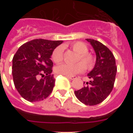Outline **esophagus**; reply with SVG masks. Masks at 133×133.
Wrapping results in <instances>:
<instances>
[{
	"label": "esophagus",
	"mask_w": 133,
	"mask_h": 133,
	"mask_svg": "<svg viewBox=\"0 0 133 133\" xmlns=\"http://www.w3.org/2000/svg\"><path fill=\"white\" fill-rule=\"evenodd\" d=\"M66 77L68 78H69V79H70V80H74V79H75V78H77V77H74V76H66Z\"/></svg>",
	"instance_id": "1"
}]
</instances>
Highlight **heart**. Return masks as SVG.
Masks as SVG:
<instances>
[{
	"label": "heart",
	"instance_id": "obj_1",
	"mask_svg": "<svg viewBox=\"0 0 133 133\" xmlns=\"http://www.w3.org/2000/svg\"><path fill=\"white\" fill-rule=\"evenodd\" d=\"M63 47H66L64 45ZM70 47L75 52L78 54L77 62L81 61L74 64H61L55 68V72L57 74L66 76H74L80 72H83L84 69H90L95 64V58L91 54L88 52V47L82 42H75L70 45ZM52 61L56 63H61L63 59V49L61 46H58L54 50L52 54Z\"/></svg>",
	"mask_w": 133,
	"mask_h": 133
}]
</instances>
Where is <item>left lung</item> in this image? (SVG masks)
<instances>
[{"mask_svg":"<svg viewBox=\"0 0 133 133\" xmlns=\"http://www.w3.org/2000/svg\"><path fill=\"white\" fill-rule=\"evenodd\" d=\"M96 53L95 66L87 75L90 79L85 86L75 95L81 103L93 106L102 103L110 95L113 89L117 68L112 52L98 41L87 38Z\"/></svg>","mask_w":133,"mask_h":133,"instance_id":"8db88e82","label":"left lung"}]
</instances>
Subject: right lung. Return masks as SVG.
Masks as SVG:
<instances>
[{
	"mask_svg": "<svg viewBox=\"0 0 133 133\" xmlns=\"http://www.w3.org/2000/svg\"><path fill=\"white\" fill-rule=\"evenodd\" d=\"M63 41L35 39L21 46L12 58L14 84L21 97L30 102L43 101L52 91L55 79L51 75L50 58Z\"/></svg>",
	"mask_w": 133,
	"mask_h": 133,
	"instance_id": "1",
	"label": "right lung"
}]
</instances>
